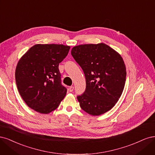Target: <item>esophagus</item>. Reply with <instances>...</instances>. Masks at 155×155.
I'll list each match as a JSON object with an SVG mask.
<instances>
[{
	"label": "esophagus",
	"instance_id": "1",
	"mask_svg": "<svg viewBox=\"0 0 155 155\" xmlns=\"http://www.w3.org/2000/svg\"><path fill=\"white\" fill-rule=\"evenodd\" d=\"M73 89H74V87L73 86H70L69 88V92H72L73 91Z\"/></svg>",
	"mask_w": 155,
	"mask_h": 155
}]
</instances>
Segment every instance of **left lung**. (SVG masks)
I'll return each instance as SVG.
<instances>
[{
  "label": "left lung",
  "instance_id": "8db88e82",
  "mask_svg": "<svg viewBox=\"0 0 155 155\" xmlns=\"http://www.w3.org/2000/svg\"><path fill=\"white\" fill-rule=\"evenodd\" d=\"M71 54L86 77V91L77 97L80 106L93 116L107 112L118 101L126 83L122 56L102 42L74 46Z\"/></svg>",
  "mask_w": 155,
  "mask_h": 155
}]
</instances>
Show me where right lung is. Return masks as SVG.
Instances as JSON below:
<instances>
[{
    "label": "right lung",
    "instance_id": "obj_1",
    "mask_svg": "<svg viewBox=\"0 0 155 155\" xmlns=\"http://www.w3.org/2000/svg\"><path fill=\"white\" fill-rule=\"evenodd\" d=\"M69 49L63 44H37L19 59L15 69L18 91L34 111L51 113L66 96L67 89L61 84L58 65Z\"/></svg>",
    "mask_w": 155,
    "mask_h": 155
}]
</instances>
